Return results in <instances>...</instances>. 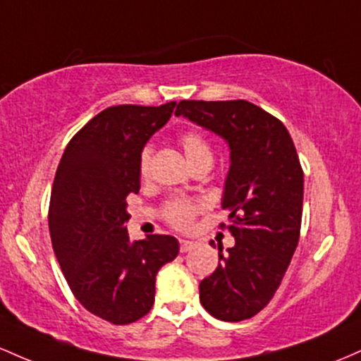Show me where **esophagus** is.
I'll use <instances>...</instances> for the list:
<instances>
[{"mask_svg": "<svg viewBox=\"0 0 361 361\" xmlns=\"http://www.w3.org/2000/svg\"><path fill=\"white\" fill-rule=\"evenodd\" d=\"M180 252H189V250H192L194 247L197 245V242L194 240H185V238H180Z\"/></svg>", "mask_w": 361, "mask_h": 361, "instance_id": "obj_1", "label": "esophagus"}]
</instances>
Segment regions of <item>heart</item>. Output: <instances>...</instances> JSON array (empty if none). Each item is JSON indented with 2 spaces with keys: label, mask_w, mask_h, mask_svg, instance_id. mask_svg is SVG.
<instances>
[{
  "label": "heart",
  "mask_w": 361,
  "mask_h": 361,
  "mask_svg": "<svg viewBox=\"0 0 361 361\" xmlns=\"http://www.w3.org/2000/svg\"><path fill=\"white\" fill-rule=\"evenodd\" d=\"M180 145L184 148L185 159L189 160V164L196 165L201 161H212L213 164V148L209 145L208 137H206L200 131H188L180 136ZM149 161H152V148L145 147L140 153V173L143 177L148 176L149 170ZM200 212V204L191 200H172L165 206L164 214L167 218L170 225H173L176 228H188L191 226L194 216Z\"/></svg>",
  "instance_id": "obj_1"
}]
</instances>
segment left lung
Listing matches in <instances>:
<instances>
[{"label": "left lung", "instance_id": "1", "mask_svg": "<svg viewBox=\"0 0 361 361\" xmlns=\"http://www.w3.org/2000/svg\"><path fill=\"white\" fill-rule=\"evenodd\" d=\"M176 116L230 148L221 208L235 245L218 244V268L201 281L200 300L220 321L250 319L276 293L300 237L303 172L293 140L281 121L247 100H182Z\"/></svg>", "mask_w": 361, "mask_h": 361}]
</instances>
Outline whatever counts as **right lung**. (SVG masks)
<instances>
[{
	"instance_id": "add662e5",
	"label": "right lung",
	"mask_w": 361,
	"mask_h": 361,
	"mask_svg": "<svg viewBox=\"0 0 361 361\" xmlns=\"http://www.w3.org/2000/svg\"><path fill=\"white\" fill-rule=\"evenodd\" d=\"M173 107H107L71 137L56 170L52 249L76 300L107 322L131 324L147 315L157 273L179 254L172 235L131 242L126 228V197L140 192V153Z\"/></svg>"
}]
</instances>
